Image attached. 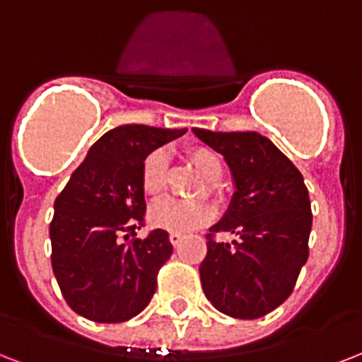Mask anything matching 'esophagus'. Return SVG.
<instances>
[{
	"mask_svg": "<svg viewBox=\"0 0 362 362\" xmlns=\"http://www.w3.org/2000/svg\"><path fill=\"white\" fill-rule=\"evenodd\" d=\"M181 240H183V234H179V232H170V242H172V245H179Z\"/></svg>",
	"mask_w": 362,
	"mask_h": 362,
	"instance_id": "34e87169",
	"label": "esophagus"
}]
</instances>
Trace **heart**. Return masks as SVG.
<instances>
[{
	"label": "heart",
	"instance_id": "obj_1",
	"mask_svg": "<svg viewBox=\"0 0 362 362\" xmlns=\"http://www.w3.org/2000/svg\"><path fill=\"white\" fill-rule=\"evenodd\" d=\"M189 162L194 166L196 172L200 173L202 179L207 181L206 192H213V183L219 181L223 173V162L219 155L206 147H198L189 153ZM166 155L162 151H155L143 162L141 187L145 194L158 196L166 190ZM213 215H215V209L206 200L183 202L175 198H164V200L155 202L149 209L151 225H155L156 228H164V230L179 232V234H187V232L200 228L213 219Z\"/></svg>",
	"mask_w": 362,
	"mask_h": 362
}]
</instances>
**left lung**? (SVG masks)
<instances>
[{
    "mask_svg": "<svg viewBox=\"0 0 362 362\" xmlns=\"http://www.w3.org/2000/svg\"><path fill=\"white\" fill-rule=\"evenodd\" d=\"M192 132L223 155L236 189L207 234L204 295L225 315L259 319L287 300L308 260L312 206L304 177L259 132ZM217 231L237 238L217 243Z\"/></svg>",
    "mask_w": 362,
    "mask_h": 362,
    "instance_id": "obj_1",
    "label": "left lung"
}]
</instances>
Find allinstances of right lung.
Returning <instances> with one entry per match:
<instances>
[{
  "label": "right lung",
  "instance_id": "add662e5",
  "mask_svg": "<svg viewBox=\"0 0 362 362\" xmlns=\"http://www.w3.org/2000/svg\"><path fill=\"white\" fill-rule=\"evenodd\" d=\"M187 132L122 124L98 139L54 202L52 272L69 308L96 323L141 313L173 253L166 230L136 236L145 213L141 168L164 143Z\"/></svg>",
  "mask_w": 362,
  "mask_h": 362
}]
</instances>
